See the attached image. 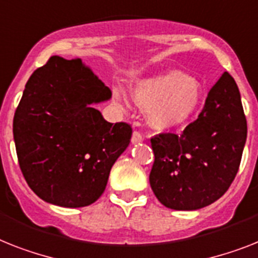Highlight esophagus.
<instances>
[{"label":"esophagus","mask_w":258,"mask_h":258,"mask_svg":"<svg viewBox=\"0 0 258 258\" xmlns=\"http://www.w3.org/2000/svg\"><path fill=\"white\" fill-rule=\"evenodd\" d=\"M144 141V134L141 132L134 131L132 134V144H138V142Z\"/></svg>","instance_id":"1"}]
</instances>
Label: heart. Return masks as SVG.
<instances>
[{"label":"heart","mask_w":258,"mask_h":258,"mask_svg":"<svg viewBox=\"0 0 258 258\" xmlns=\"http://www.w3.org/2000/svg\"><path fill=\"white\" fill-rule=\"evenodd\" d=\"M133 95L140 105L150 108V122L158 129L184 124L202 103L201 84L179 70L144 80L134 88ZM114 97L118 103H125L118 91H114Z\"/></svg>","instance_id":"heart-1"}]
</instances>
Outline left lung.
Here are the masks:
<instances>
[{
    "label": "left lung",
    "instance_id": "left-lung-1",
    "mask_svg": "<svg viewBox=\"0 0 258 258\" xmlns=\"http://www.w3.org/2000/svg\"><path fill=\"white\" fill-rule=\"evenodd\" d=\"M245 141L246 118L239 88L224 72L210 89L197 120L182 133H159L150 138L153 192L171 210L210 206L235 179Z\"/></svg>",
    "mask_w": 258,
    "mask_h": 258
}]
</instances>
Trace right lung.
<instances>
[{
    "mask_svg": "<svg viewBox=\"0 0 258 258\" xmlns=\"http://www.w3.org/2000/svg\"><path fill=\"white\" fill-rule=\"evenodd\" d=\"M110 96L82 59L51 56L30 76L13 134L21 171L40 199L78 208L101 197L132 138L131 124H110L92 108Z\"/></svg>",
    "mask_w": 258,
    "mask_h": 258,
    "instance_id": "1",
    "label": "right lung"
}]
</instances>
